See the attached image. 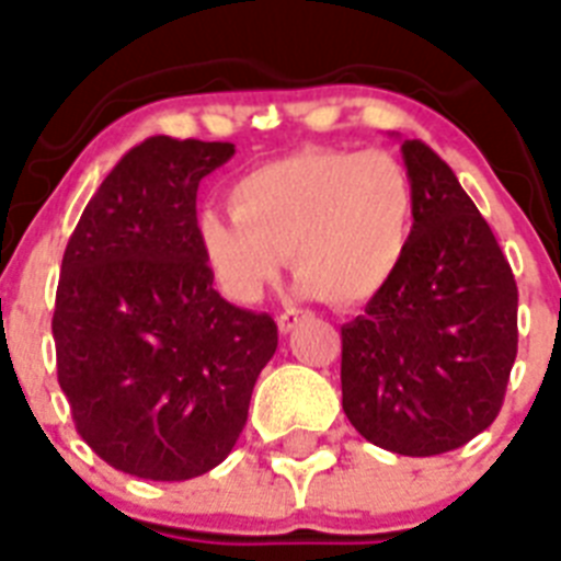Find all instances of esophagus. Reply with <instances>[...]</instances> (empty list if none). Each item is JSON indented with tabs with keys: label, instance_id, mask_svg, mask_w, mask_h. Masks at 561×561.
Returning a JSON list of instances; mask_svg holds the SVG:
<instances>
[{
	"label": "esophagus",
	"instance_id": "obj_1",
	"mask_svg": "<svg viewBox=\"0 0 561 561\" xmlns=\"http://www.w3.org/2000/svg\"><path fill=\"white\" fill-rule=\"evenodd\" d=\"M308 313L299 311V308H288V311H282L279 317H276V325H279L282 334H290L296 325H299V320H305Z\"/></svg>",
	"mask_w": 561,
	"mask_h": 561
}]
</instances>
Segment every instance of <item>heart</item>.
Segmentation results:
<instances>
[{"label":"heart","instance_id":"heart-1","mask_svg":"<svg viewBox=\"0 0 561 561\" xmlns=\"http://www.w3.org/2000/svg\"><path fill=\"white\" fill-rule=\"evenodd\" d=\"M227 207L233 218L198 216L195 241L230 299H262L290 256L305 296L357 305L403 262L414 195L391 154L302 149L241 175Z\"/></svg>","mask_w":561,"mask_h":561}]
</instances>
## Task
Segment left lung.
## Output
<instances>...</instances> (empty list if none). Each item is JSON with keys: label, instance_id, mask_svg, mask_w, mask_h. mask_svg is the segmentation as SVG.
<instances>
[{"label": "left lung", "instance_id": "obj_1", "mask_svg": "<svg viewBox=\"0 0 561 561\" xmlns=\"http://www.w3.org/2000/svg\"><path fill=\"white\" fill-rule=\"evenodd\" d=\"M414 221L403 262L343 325V409L389 453L458 449L495 421L518 345V290L455 172L403 140Z\"/></svg>", "mask_w": 561, "mask_h": 561}]
</instances>
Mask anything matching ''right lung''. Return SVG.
Listing matches in <instances>:
<instances>
[{
    "label": "right lung",
    "instance_id": "add662e5",
    "mask_svg": "<svg viewBox=\"0 0 561 561\" xmlns=\"http://www.w3.org/2000/svg\"><path fill=\"white\" fill-rule=\"evenodd\" d=\"M233 144L144 140L100 184L68 239L54 308L59 389L115 470L186 481L239 440L279 334L213 288L195 193Z\"/></svg>",
    "mask_w": 561,
    "mask_h": 561
}]
</instances>
